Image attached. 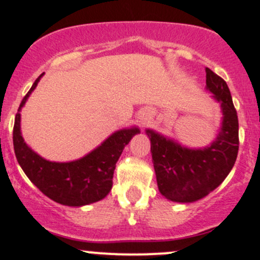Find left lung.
Returning a JSON list of instances; mask_svg holds the SVG:
<instances>
[{
    "instance_id": "obj_1",
    "label": "left lung",
    "mask_w": 260,
    "mask_h": 260,
    "mask_svg": "<svg viewBox=\"0 0 260 260\" xmlns=\"http://www.w3.org/2000/svg\"><path fill=\"white\" fill-rule=\"evenodd\" d=\"M207 89L221 104L222 127L215 142L204 149H188L147 129L151 143L157 187L172 202L192 203L204 198L228 177L237 159L238 118L226 82L209 68Z\"/></svg>"
}]
</instances>
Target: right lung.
I'll list each match as a JSON object with an SVG mask.
<instances>
[{"mask_svg":"<svg viewBox=\"0 0 260 260\" xmlns=\"http://www.w3.org/2000/svg\"><path fill=\"white\" fill-rule=\"evenodd\" d=\"M44 74V73H43ZM43 74L38 77L30 90L20 103L13 127L14 153L20 168L32 183L52 201L70 207H82L99 202L112 188L113 171L123 148L138 128L121 129L110 136L100 147L82 159L71 162H52L39 156L24 143L20 134V109Z\"/></svg>","mask_w":260,"mask_h":260,"instance_id":"add662e5","label":"right lung"}]
</instances>
